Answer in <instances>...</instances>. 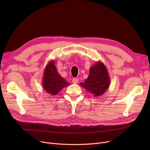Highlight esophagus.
<instances>
[{
    "mask_svg": "<svg viewBox=\"0 0 150 150\" xmlns=\"http://www.w3.org/2000/svg\"><path fill=\"white\" fill-rule=\"evenodd\" d=\"M78 80L76 78H73V79H72V83H73L76 84V83H78Z\"/></svg>",
    "mask_w": 150,
    "mask_h": 150,
    "instance_id": "esophagus-1",
    "label": "esophagus"
}]
</instances>
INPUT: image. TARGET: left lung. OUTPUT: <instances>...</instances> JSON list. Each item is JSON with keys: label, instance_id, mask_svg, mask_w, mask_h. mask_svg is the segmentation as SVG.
Segmentation results:
<instances>
[{"label": "left lung", "instance_id": "left-lung-1", "mask_svg": "<svg viewBox=\"0 0 150 150\" xmlns=\"http://www.w3.org/2000/svg\"><path fill=\"white\" fill-rule=\"evenodd\" d=\"M110 78L108 70L101 61H97L89 70V75L80 85L94 97L101 96L110 86Z\"/></svg>", "mask_w": 150, "mask_h": 150}]
</instances>
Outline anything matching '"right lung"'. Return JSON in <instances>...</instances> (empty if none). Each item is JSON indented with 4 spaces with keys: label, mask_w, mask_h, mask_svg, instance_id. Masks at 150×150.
<instances>
[{
    "label": "right lung",
    "mask_w": 150,
    "mask_h": 150,
    "mask_svg": "<svg viewBox=\"0 0 150 150\" xmlns=\"http://www.w3.org/2000/svg\"><path fill=\"white\" fill-rule=\"evenodd\" d=\"M42 81L43 89L52 96L57 95L60 90L70 84L59 74L53 60L46 65Z\"/></svg>",
    "instance_id": "add662e5"
}]
</instances>
